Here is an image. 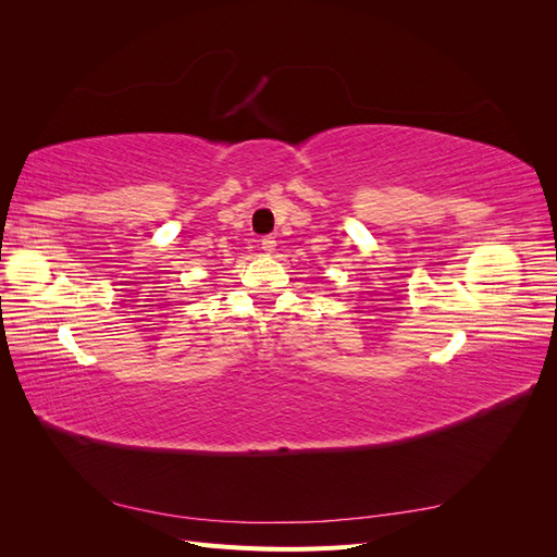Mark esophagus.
<instances>
[{"label":"esophagus","mask_w":557,"mask_h":557,"mask_svg":"<svg viewBox=\"0 0 557 557\" xmlns=\"http://www.w3.org/2000/svg\"><path fill=\"white\" fill-rule=\"evenodd\" d=\"M260 248H262L264 252H274V250H276V239H274V237H262Z\"/></svg>","instance_id":"1"}]
</instances>
